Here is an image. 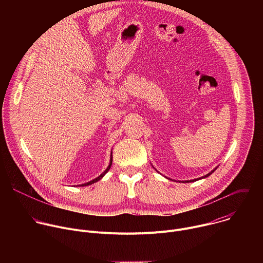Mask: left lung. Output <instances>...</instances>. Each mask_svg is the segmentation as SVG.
I'll return each instance as SVG.
<instances>
[{
	"label": "left lung",
	"mask_w": 263,
	"mask_h": 263,
	"mask_svg": "<svg viewBox=\"0 0 263 263\" xmlns=\"http://www.w3.org/2000/svg\"><path fill=\"white\" fill-rule=\"evenodd\" d=\"M215 170H216V167H215V168H214V170H213V171H211V172H210V173H209V174H207V175H206V176H204V177H202V178H206V177H208V176H210V175H211V174H212V173H213V172H214V171H215ZM202 178H198V179H195V180H190V181H185V182H194V181H197V180H200V179H202Z\"/></svg>",
	"instance_id": "8db88e82"
}]
</instances>
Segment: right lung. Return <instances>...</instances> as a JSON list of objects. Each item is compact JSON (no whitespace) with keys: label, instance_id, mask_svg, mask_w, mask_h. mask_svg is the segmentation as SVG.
Wrapping results in <instances>:
<instances>
[{"label":"right lung","instance_id":"obj_1","mask_svg":"<svg viewBox=\"0 0 263 263\" xmlns=\"http://www.w3.org/2000/svg\"><path fill=\"white\" fill-rule=\"evenodd\" d=\"M111 156H112V153H111ZM111 164H112V157L110 158V162H109V165L107 166V168L99 176V177H97L96 179H93V180H91V181H89V182H87V183H84V184H81V185H78V186H87V185H90V184H93V183H96V182H98L99 180H101L104 176H105V174L110 170V166H111Z\"/></svg>","mask_w":263,"mask_h":263}]
</instances>
